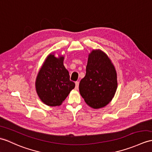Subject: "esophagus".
I'll list each match as a JSON object with an SVG mask.
<instances>
[{
  "instance_id": "1",
  "label": "esophagus",
  "mask_w": 152,
  "mask_h": 152,
  "mask_svg": "<svg viewBox=\"0 0 152 152\" xmlns=\"http://www.w3.org/2000/svg\"><path fill=\"white\" fill-rule=\"evenodd\" d=\"M75 89L77 90L78 89V87H79V82H75Z\"/></svg>"
}]
</instances>
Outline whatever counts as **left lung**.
Segmentation results:
<instances>
[{
    "mask_svg": "<svg viewBox=\"0 0 152 152\" xmlns=\"http://www.w3.org/2000/svg\"><path fill=\"white\" fill-rule=\"evenodd\" d=\"M117 86L116 72L111 59L101 50H93L88 58L86 75L79 85L85 102L94 109L104 107L114 97Z\"/></svg>",
    "mask_w": 152,
    "mask_h": 152,
    "instance_id": "1",
    "label": "left lung"
}]
</instances>
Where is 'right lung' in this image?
Instances as JSON below:
<instances>
[{"mask_svg":"<svg viewBox=\"0 0 152 152\" xmlns=\"http://www.w3.org/2000/svg\"><path fill=\"white\" fill-rule=\"evenodd\" d=\"M64 57L49 54L38 72L36 89L41 100L49 106H59L65 100L75 83L70 80L68 70L63 65Z\"/></svg>","mask_w":152,"mask_h":152,"instance_id":"1","label":"right lung"}]
</instances>
